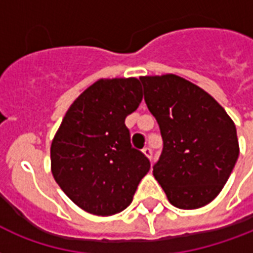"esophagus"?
Instances as JSON below:
<instances>
[{
  "label": "esophagus",
  "instance_id": "obj_1",
  "mask_svg": "<svg viewBox=\"0 0 253 253\" xmlns=\"http://www.w3.org/2000/svg\"><path fill=\"white\" fill-rule=\"evenodd\" d=\"M143 154H144L149 160H152V149L148 148V147H145V148L143 149Z\"/></svg>",
  "mask_w": 253,
  "mask_h": 253
}]
</instances>
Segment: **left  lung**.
<instances>
[{
	"label": "left lung",
	"instance_id": "8db88e82",
	"mask_svg": "<svg viewBox=\"0 0 253 253\" xmlns=\"http://www.w3.org/2000/svg\"><path fill=\"white\" fill-rule=\"evenodd\" d=\"M140 81L163 139L155 179L175 208H202L220 194L237 162L235 123L210 94L178 75Z\"/></svg>",
	"mask_w": 253,
	"mask_h": 253
}]
</instances>
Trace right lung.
Listing matches in <instances>:
<instances>
[{
	"label": "right lung",
	"mask_w": 253,
	"mask_h": 253,
	"mask_svg": "<svg viewBox=\"0 0 253 253\" xmlns=\"http://www.w3.org/2000/svg\"><path fill=\"white\" fill-rule=\"evenodd\" d=\"M141 99L139 79H99L74 101L53 137V178L74 204L91 214L126 209L149 171L148 158L132 147L125 125Z\"/></svg>",
	"instance_id": "right-lung-1"
}]
</instances>
